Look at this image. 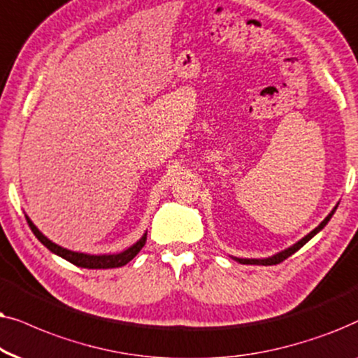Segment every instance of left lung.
I'll return each instance as SVG.
<instances>
[{
	"label": "left lung",
	"instance_id": "obj_1",
	"mask_svg": "<svg viewBox=\"0 0 358 358\" xmlns=\"http://www.w3.org/2000/svg\"><path fill=\"white\" fill-rule=\"evenodd\" d=\"M336 209H337V206H336L334 209H332V211H331V213H329V216H327L326 219H324V221H322L321 224H319V226H317L316 229H313V231H311V232H309V234H308V236H304L301 241H298V242H296V244H294V245H292V247H288V249H287V250L280 252V254H276V255H273V257H268V259H237V257H232V259H234V260H237V262H239V264H244V265H276V264H280V262H283L285 259H288V257H289V255H293V254H294V252H296V250H299V249H301V247H303L304 244H306V242H308V241H311V239H313V237H314V236H316L319 231H321V229H324V226H326V224H327L329 221H331L332 214H334V213H336Z\"/></svg>",
	"mask_w": 358,
	"mask_h": 358
}]
</instances>
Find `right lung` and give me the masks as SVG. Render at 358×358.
<instances>
[{
  "instance_id": "obj_1",
  "label": "right lung",
  "mask_w": 358,
  "mask_h": 358,
  "mask_svg": "<svg viewBox=\"0 0 358 358\" xmlns=\"http://www.w3.org/2000/svg\"><path fill=\"white\" fill-rule=\"evenodd\" d=\"M26 219H27V224H29L31 231L34 232V236L47 247V249H49L50 252H54V254H57L59 257H62V259L69 260L70 264H73L76 266H82V268H117V266L126 265L127 262H131L137 254H139L141 249L145 245V241H147V234H144L139 241L136 242L134 245H131L129 249L121 252V254H111V255L80 254V252H71L69 249H64V247L54 244V242L49 241L44 234H42V232L34 226V222H32L29 217L26 216Z\"/></svg>"
}]
</instances>
